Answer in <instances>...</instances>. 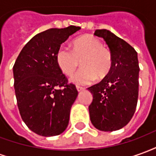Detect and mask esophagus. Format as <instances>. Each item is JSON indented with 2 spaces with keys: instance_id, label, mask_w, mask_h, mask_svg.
<instances>
[{
  "instance_id": "esophagus-1",
  "label": "esophagus",
  "mask_w": 156,
  "mask_h": 156,
  "mask_svg": "<svg viewBox=\"0 0 156 156\" xmlns=\"http://www.w3.org/2000/svg\"><path fill=\"white\" fill-rule=\"evenodd\" d=\"M76 88H77V90H78V92H81L83 91V90H84V88H83L81 86H76Z\"/></svg>"
}]
</instances>
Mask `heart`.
Segmentation results:
<instances>
[{"label": "heart", "instance_id": "b5f03b06", "mask_svg": "<svg viewBox=\"0 0 156 156\" xmlns=\"http://www.w3.org/2000/svg\"><path fill=\"white\" fill-rule=\"evenodd\" d=\"M82 68L71 78L76 84H88L96 78H104L110 72L113 56L109 49L102 46L94 36H81L72 44V50L61 47L56 53V62L60 71L66 76H71L78 64Z\"/></svg>", "mask_w": 156, "mask_h": 156}]
</instances>
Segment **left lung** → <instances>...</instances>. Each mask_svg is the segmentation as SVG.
<instances>
[{"label": "left lung", "mask_w": 156, "mask_h": 156, "mask_svg": "<svg viewBox=\"0 0 156 156\" xmlns=\"http://www.w3.org/2000/svg\"><path fill=\"white\" fill-rule=\"evenodd\" d=\"M94 35L105 39L113 56L110 72L101 82L88 88L93 94L89 105L92 124L102 131L124 127L133 117L139 95V61L130 45L106 29Z\"/></svg>", "instance_id": "8db88e82"}]
</instances>
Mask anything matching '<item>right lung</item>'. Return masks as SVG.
Instances as JSON below:
<instances>
[{
	"mask_svg": "<svg viewBox=\"0 0 156 156\" xmlns=\"http://www.w3.org/2000/svg\"><path fill=\"white\" fill-rule=\"evenodd\" d=\"M81 27L51 28L34 36L13 66L14 88L19 112L27 126L48 137L68 127L78 90L58 68L56 53L69 36Z\"/></svg>",
	"mask_w": 156,
	"mask_h": 156,
	"instance_id": "add662e5",
	"label": "right lung"
}]
</instances>
